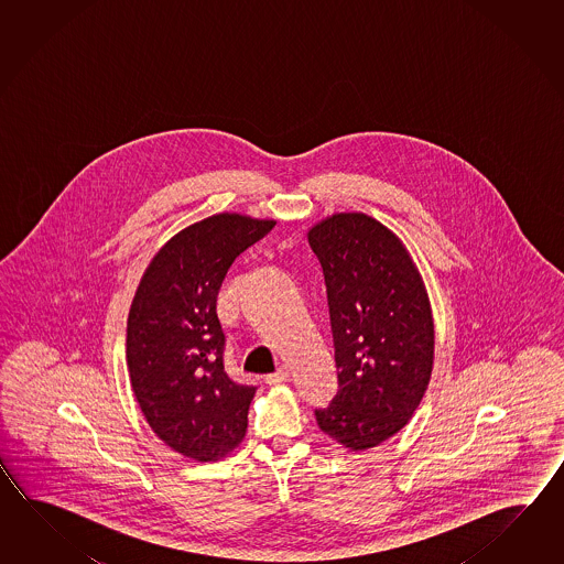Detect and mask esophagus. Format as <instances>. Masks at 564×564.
I'll use <instances>...</instances> for the list:
<instances>
[{
    "label": "esophagus",
    "instance_id": "1",
    "mask_svg": "<svg viewBox=\"0 0 564 564\" xmlns=\"http://www.w3.org/2000/svg\"><path fill=\"white\" fill-rule=\"evenodd\" d=\"M288 379H290V371H288L286 367H280L276 372H272V375H268V377H265V383H286Z\"/></svg>",
    "mask_w": 564,
    "mask_h": 564
}]
</instances>
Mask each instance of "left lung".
I'll return each instance as SVG.
<instances>
[{"mask_svg": "<svg viewBox=\"0 0 564 564\" xmlns=\"http://www.w3.org/2000/svg\"><path fill=\"white\" fill-rule=\"evenodd\" d=\"M323 265L338 391L316 423L352 452L408 425L432 379V304L408 248L381 221L335 214L308 229Z\"/></svg>", "mask_w": 564, "mask_h": 564, "instance_id": "1", "label": "left lung"}]
</instances>
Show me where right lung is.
Returning a JSON list of instances; mask_svg holds the SVG:
<instances>
[{
  "label": "right lung",
  "instance_id": "1",
  "mask_svg": "<svg viewBox=\"0 0 564 564\" xmlns=\"http://www.w3.org/2000/svg\"><path fill=\"white\" fill-rule=\"evenodd\" d=\"M274 226L240 214L205 217L155 253L134 292L127 323L132 393L156 437L181 456L216 462L246 435L256 387L224 369L217 294L234 260Z\"/></svg>",
  "mask_w": 564,
  "mask_h": 564
}]
</instances>
